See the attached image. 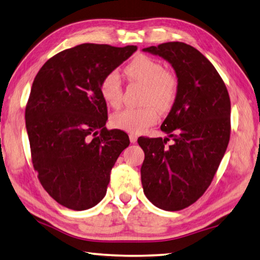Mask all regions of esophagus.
I'll use <instances>...</instances> for the list:
<instances>
[{
	"label": "esophagus",
	"instance_id": "esophagus-1",
	"mask_svg": "<svg viewBox=\"0 0 260 260\" xmlns=\"http://www.w3.org/2000/svg\"><path fill=\"white\" fill-rule=\"evenodd\" d=\"M129 137H130V142L133 143V144H135L136 142H137V139H138V136L136 135V134H130Z\"/></svg>",
	"mask_w": 260,
	"mask_h": 260
}]
</instances>
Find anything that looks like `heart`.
I'll return each mask as SVG.
<instances>
[{"label":"heart","mask_w":260,"mask_h":260,"mask_svg":"<svg viewBox=\"0 0 260 260\" xmlns=\"http://www.w3.org/2000/svg\"><path fill=\"white\" fill-rule=\"evenodd\" d=\"M125 74L130 80L145 85L143 104L140 108H127L114 114L112 124L126 133L140 134L155 124L158 112L167 113L174 106L178 95V80L163 63L148 56H137L125 66ZM100 94L108 106L120 108L123 102V84L120 74L112 71L105 75L99 84Z\"/></svg>","instance_id":"b5f03b06"}]
</instances>
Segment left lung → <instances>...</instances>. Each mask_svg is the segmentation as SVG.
Instances as JSON below:
<instances>
[{
    "label": "left lung",
    "instance_id": "obj_1",
    "mask_svg": "<svg viewBox=\"0 0 260 260\" xmlns=\"http://www.w3.org/2000/svg\"><path fill=\"white\" fill-rule=\"evenodd\" d=\"M144 51L165 58L178 77V95L161 130L174 138H138L145 153L140 175L154 206L179 211L197 202L210 186L231 136V100L224 81L203 54L183 42Z\"/></svg>",
    "mask_w": 260,
    "mask_h": 260
}]
</instances>
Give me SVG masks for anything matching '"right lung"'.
Wrapping results in <instances>:
<instances>
[{
    "instance_id": "obj_1",
    "label": "right lung",
    "mask_w": 260,
    "mask_h": 260,
    "mask_svg": "<svg viewBox=\"0 0 260 260\" xmlns=\"http://www.w3.org/2000/svg\"><path fill=\"white\" fill-rule=\"evenodd\" d=\"M137 47L83 43L54 54L36 74L25 118L34 170L54 201L72 210L106 195L111 170L130 140L108 130L99 84Z\"/></svg>"
}]
</instances>
